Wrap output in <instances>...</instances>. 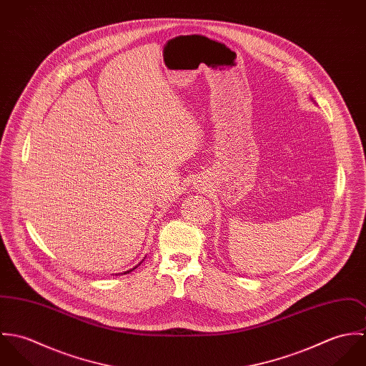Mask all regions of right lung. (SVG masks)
<instances>
[{
	"instance_id": "1",
	"label": "right lung",
	"mask_w": 366,
	"mask_h": 366,
	"mask_svg": "<svg viewBox=\"0 0 366 366\" xmlns=\"http://www.w3.org/2000/svg\"><path fill=\"white\" fill-rule=\"evenodd\" d=\"M134 269H135V267H134ZM131 270H132V269H131ZM131 270H128V272H125V273H129V272H131Z\"/></svg>"
}]
</instances>
